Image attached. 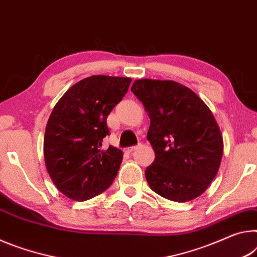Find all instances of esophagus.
Masks as SVG:
<instances>
[{
  "instance_id": "obj_1",
  "label": "esophagus",
  "mask_w": 257,
  "mask_h": 257,
  "mask_svg": "<svg viewBox=\"0 0 257 257\" xmlns=\"http://www.w3.org/2000/svg\"><path fill=\"white\" fill-rule=\"evenodd\" d=\"M137 148H138V146H134V147H130V148H126V149H125V151H126V153L131 154V153H132V151H134V150H136Z\"/></svg>"
}]
</instances>
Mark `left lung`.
<instances>
[{
  "mask_svg": "<svg viewBox=\"0 0 257 257\" xmlns=\"http://www.w3.org/2000/svg\"><path fill=\"white\" fill-rule=\"evenodd\" d=\"M131 91L150 118L147 139L155 161L145 172L149 187L178 203L199 197L215 178L223 155V138L211 109L174 81L137 79Z\"/></svg>",
  "mask_w": 257,
  "mask_h": 257,
  "instance_id": "obj_1",
  "label": "left lung"
}]
</instances>
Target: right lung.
<instances>
[{
  "mask_svg": "<svg viewBox=\"0 0 257 257\" xmlns=\"http://www.w3.org/2000/svg\"><path fill=\"white\" fill-rule=\"evenodd\" d=\"M132 79L94 75L74 84L53 107L44 134V161L54 186L71 200L100 195L115 180L123 151L102 140L107 117Z\"/></svg>",
  "mask_w": 257,
  "mask_h": 257,
  "instance_id": "1",
  "label": "right lung"
}]
</instances>
